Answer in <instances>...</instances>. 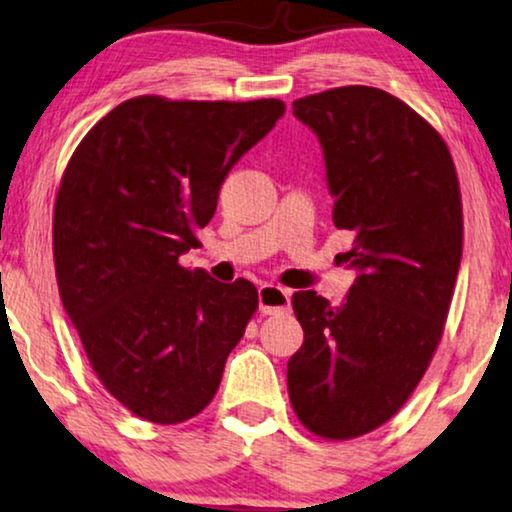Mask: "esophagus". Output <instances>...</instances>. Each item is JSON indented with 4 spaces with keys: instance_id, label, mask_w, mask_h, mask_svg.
<instances>
[{
    "instance_id": "esophagus-1",
    "label": "esophagus",
    "mask_w": 512,
    "mask_h": 512,
    "mask_svg": "<svg viewBox=\"0 0 512 512\" xmlns=\"http://www.w3.org/2000/svg\"><path fill=\"white\" fill-rule=\"evenodd\" d=\"M258 307L263 314H282L291 307V291L275 284H263L258 289Z\"/></svg>"
}]
</instances>
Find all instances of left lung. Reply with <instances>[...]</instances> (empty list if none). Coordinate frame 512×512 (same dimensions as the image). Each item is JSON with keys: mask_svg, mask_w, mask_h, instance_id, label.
I'll return each mask as SVG.
<instances>
[{"mask_svg": "<svg viewBox=\"0 0 512 512\" xmlns=\"http://www.w3.org/2000/svg\"><path fill=\"white\" fill-rule=\"evenodd\" d=\"M317 135L340 261L356 272L338 307L293 293L303 347L286 382L300 422L347 440L403 408L436 352L461 263V195L443 137L398 97L345 86L293 102Z\"/></svg>", "mask_w": 512, "mask_h": 512, "instance_id": "left-lung-1", "label": "left lung"}]
</instances>
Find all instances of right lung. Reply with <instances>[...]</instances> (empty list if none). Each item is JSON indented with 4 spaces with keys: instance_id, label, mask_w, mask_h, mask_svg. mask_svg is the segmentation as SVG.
Segmentation results:
<instances>
[{
    "instance_id": "1",
    "label": "right lung",
    "mask_w": 512,
    "mask_h": 512,
    "mask_svg": "<svg viewBox=\"0 0 512 512\" xmlns=\"http://www.w3.org/2000/svg\"><path fill=\"white\" fill-rule=\"evenodd\" d=\"M284 102H167L142 95L83 137L55 200L60 298L100 382L137 417L207 408L258 305L247 279L186 270L233 165Z\"/></svg>"
}]
</instances>
